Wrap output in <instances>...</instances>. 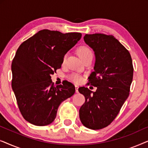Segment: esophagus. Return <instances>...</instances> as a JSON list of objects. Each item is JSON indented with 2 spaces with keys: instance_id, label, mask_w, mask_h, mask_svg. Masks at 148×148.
Here are the masks:
<instances>
[{
  "instance_id": "obj_1",
  "label": "esophagus",
  "mask_w": 148,
  "mask_h": 148,
  "mask_svg": "<svg viewBox=\"0 0 148 148\" xmlns=\"http://www.w3.org/2000/svg\"><path fill=\"white\" fill-rule=\"evenodd\" d=\"M78 89H79V86H75V92H76L77 93L79 92Z\"/></svg>"
}]
</instances>
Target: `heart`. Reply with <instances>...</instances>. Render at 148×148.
Listing matches in <instances>:
<instances>
[{
    "instance_id": "b5f03b06",
    "label": "heart",
    "mask_w": 148,
    "mask_h": 148,
    "mask_svg": "<svg viewBox=\"0 0 148 148\" xmlns=\"http://www.w3.org/2000/svg\"><path fill=\"white\" fill-rule=\"evenodd\" d=\"M77 52H78L79 55L80 57L82 58L84 60L86 59V58L89 57V56H93L92 50H91V48L90 47H88V46H80V47L78 48ZM66 59V54H65V55L63 56V58H62V62H63V63L64 62H65ZM70 78L73 82H76V83L79 82L81 81V79H82L81 78L80 75H79L78 74H76V73H73L71 75Z\"/></svg>"
}]
</instances>
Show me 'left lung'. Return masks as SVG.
Segmentation results:
<instances>
[{
	"label": "left lung",
	"mask_w": 148,
	"mask_h": 148,
	"mask_svg": "<svg viewBox=\"0 0 148 148\" xmlns=\"http://www.w3.org/2000/svg\"><path fill=\"white\" fill-rule=\"evenodd\" d=\"M84 38L96 55L88 84L97 90L79 88L86 99L79 118L85 127L96 130L108 126L120 112L129 95L133 66L128 50L112 35L86 34Z\"/></svg>",
	"instance_id": "obj_1"
}]
</instances>
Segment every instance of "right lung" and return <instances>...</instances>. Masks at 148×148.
Segmentation results:
<instances>
[{"instance_id": "obj_1", "label": "right lung", "mask_w": 148, "mask_h": 148, "mask_svg": "<svg viewBox=\"0 0 148 148\" xmlns=\"http://www.w3.org/2000/svg\"><path fill=\"white\" fill-rule=\"evenodd\" d=\"M81 37L77 32L43 29L18 48L11 64V86L20 112L29 123L50 124L60 103L74 94L73 84L66 82L54 86L50 75L61 67L64 54Z\"/></svg>"}]
</instances>
